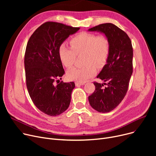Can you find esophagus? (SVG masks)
Listing matches in <instances>:
<instances>
[{
    "label": "esophagus",
    "instance_id": "1",
    "mask_svg": "<svg viewBox=\"0 0 156 156\" xmlns=\"http://www.w3.org/2000/svg\"><path fill=\"white\" fill-rule=\"evenodd\" d=\"M84 84H85L84 82H79V81H76V82H75V85L77 86V87L80 86V85H83Z\"/></svg>",
    "mask_w": 156,
    "mask_h": 156
}]
</instances>
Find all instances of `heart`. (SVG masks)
Wrapping results in <instances>:
<instances>
[{"label":"heart","mask_w":156,"mask_h":156,"mask_svg":"<svg viewBox=\"0 0 156 156\" xmlns=\"http://www.w3.org/2000/svg\"><path fill=\"white\" fill-rule=\"evenodd\" d=\"M71 47L61 44L58 48L59 59L66 68L75 64L76 55L83 54L82 67H74L67 72L70 80L84 82L94 75L97 68H103L107 63L110 54L111 44L104 35H97L90 33L82 32L70 40Z\"/></svg>","instance_id":"obj_1"}]
</instances>
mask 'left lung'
<instances>
[{
	"label": "left lung",
	"instance_id": "left-lung-1",
	"mask_svg": "<svg viewBox=\"0 0 156 156\" xmlns=\"http://www.w3.org/2000/svg\"><path fill=\"white\" fill-rule=\"evenodd\" d=\"M88 30L103 33L111 44L107 64L97 76L107 83L94 81L95 91L88 97L92 108L99 112H109L120 104L128 91L133 73L132 44L126 33L112 23L101 24Z\"/></svg>",
	"mask_w": 156,
	"mask_h": 156
}]
</instances>
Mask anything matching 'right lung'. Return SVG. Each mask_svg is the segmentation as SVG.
I'll use <instances>...</instances> for the list:
<instances>
[{
	"label": "right lung",
	"mask_w": 156,
	"mask_h": 156,
	"mask_svg": "<svg viewBox=\"0 0 156 156\" xmlns=\"http://www.w3.org/2000/svg\"><path fill=\"white\" fill-rule=\"evenodd\" d=\"M79 30L47 21L34 32L27 43L24 62L28 91L36 107L48 116L59 115L69 105L75 83L61 81L54 85L64 74L58 48Z\"/></svg>",
	"instance_id": "right-lung-1"
}]
</instances>
